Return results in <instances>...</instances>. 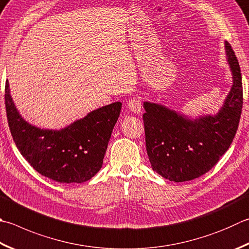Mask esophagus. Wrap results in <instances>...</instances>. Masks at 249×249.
I'll list each match as a JSON object with an SVG mask.
<instances>
[{
    "instance_id": "esophagus-1",
    "label": "esophagus",
    "mask_w": 249,
    "mask_h": 249,
    "mask_svg": "<svg viewBox=\"0 0 249 249\" xmlns=\"http://www.w3.org/2000/svg\"><path fill=\"white\" fill-rule=\"evenodd\" d=\"M128 107L130 110H132L135 114H139V112H141V107H142L141 98L138 96L130 98V101L128 102Z\"/></svg>"
}]
</instances>
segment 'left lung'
<instances>
[{
  "instance_id": "obj_1",
  "label": "left lung",
  "mask_w": 249,
  "mask_h": 249,
  "mask_svg": "<svg viewBox=\"0 0 249 249\" xmlns=\"http://www.w3.org/2000/svg\"><path fill=\"white\" fill-rule=\"evenodd\" d=\"M233 86L215 116L191 120L161 105L145 102V142L154 171L175 182L191 181L208 172L232 144L240 124L243 84L238 60L226 42Z\"/></svg>"
}]
</instances>
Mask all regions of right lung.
Wrapping results in <instances>:
<instances>
[{"instance_id": "1", "label": "right lung", "mask_w": 249, "mask_h": 249, "mask_svg": "<svg viewBox=\"0 0 249 249\" xmlns=\"http://www.w3.org/2000/svg\"><path fill=\"white\" fill-rule=\"evenodd\" d=\"M5 108L14 142L32 168L56 182L82 183L102 168L121 103L93 110L59 131L43 130L27 124L18 114L6 81Z\"/></svg>"}]
</instances>
